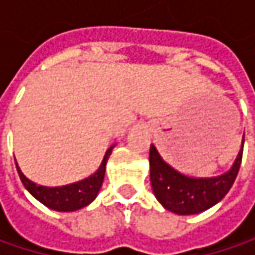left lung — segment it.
I'll return each mask as SVG.
<instances>
[{
    "label": "left lung",
    "instance_id": "obj_1",
    "mask_svg": "<svg viewBox=\"0 0 255 255\" xmlns=\"http://www.w3.org/2000/svg\"><path fill=\"white\" fill-rule=\"evenodd\" d=\"M242 152L244 149H241L229 173L213 178H192L165 164L155 146L150 144V183L156 199L165 210L180 216L198 214L211 208L230 190L242 162Z\"/></svg>",
    "mask_w": 255,
    "mask_h": 255
}]
</instances>
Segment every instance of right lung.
Returning a JSON list of instances; mask_svg holds the SVG:
<instances>
[{
    "label": "right lung",
    "mask_w": 255,
    "mask_h": 255,
    "mask_svg": "<svg viewBox=\"0 0 255 255\" xmlns=\"http://www.w3.org/2000/svg\"><path fill=\"white\" fill-rule=\"evenodd\" d=\"M112 153V147L106 152L103 162L100 168L91 176L85 178L82 181H78L74 184L62 186V187H45V186H38L32 183L30 180L23 176V173L17 167L19 177L22 180L23 186L27 189V192L36 198L39 202H42L45 207L56 210V211H75L85 205H88L99 193L103 178H105V171H106V162L109 155Z\"/></svg>",
    "instance_id": "obj_1"
}]
</instances>
